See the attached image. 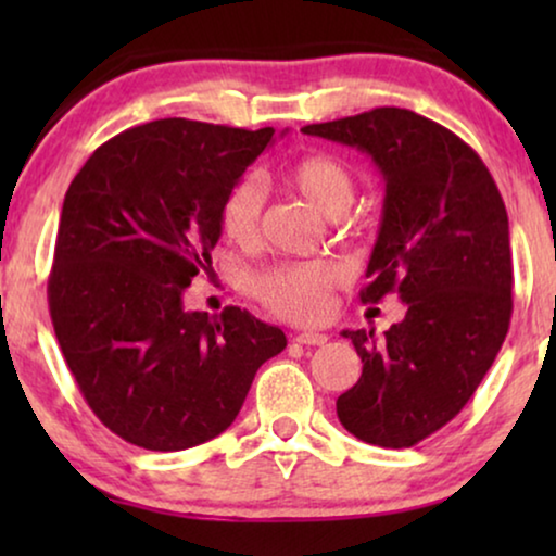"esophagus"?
<instances>
[{"instance_id":"obj_1","label":"esophagus","mask_w":556,"mask_h":556,"mask_svg":"<svg viewBox=\"0 0 556 556\" xmlns=\"http://www.w3.org/2000/svg\"><path fill=\"white\" fill-rule=\"evenodd\" d=\"M293 341H299V344H306V346H324L326 341H329V337L318 331H301Z\"/></svg>"}]
</instances>
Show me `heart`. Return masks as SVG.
Here are the masks:
<instances>
[{"instance_id":"1","label":"heart","mask_w":556,"mask_h":556,"mask_svg":"<svg viewBox=\"0 0 556 556\" xmlns=\"http://www.w3.org/2000/svg\"><path fill=\"white\" fill-rule=\"evenodd\" d=\"M286 181L326 217L346 215L356 200V177L337 156L311 154L286 172ZM265 192L255 177H242L227 189L219 204V230L240 248L261 238ZM333 263H278L253 278L255 299L288 321L314 324L329 314L331 291L341 283Z\"/></svg>"}]
</instances>
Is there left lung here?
<instances>
[{
	"mask_svg": "<svg viewBox=\"0 0 556 556\" xmlns=\"http://www.w3.org/2000/svg\"><path fill=\"white\" fill-rule=\"evenodd\" d=\"M303 134L356 147L384 177L382 225L362 303L397 293L390 331H344L362 377L337 400L354 438L409 447L466 407L511 321V242L501 192L481 156L435 121L375 109Z\"/></svg>",
	"mask_w": 556,
	"mask_h": 556,
	"instance_id": "1",
	"label": "left lung"
}]
</instances>
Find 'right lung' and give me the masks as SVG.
Wrapping results in <instances>:
<instances>
[{
  "label": "right lung",
  "instance_id": "add662e5",
  "mask_svg": "<svg viewBox=\"0 0 556 556\" xmlns=\"http://www.w3.org/2000/svg\"><path fill=\"white\" fill-rule=\"evenodd\" d=\"M273 134L151 121L98 147L67 187L52 326L88 407L126 443L174 453L217 438L286 349L248 311L210 316L181 299L212 263L223 197Z\"/></svg>",
  "mask_w": 556,
  "mask_h": 556
}]
</instances>
